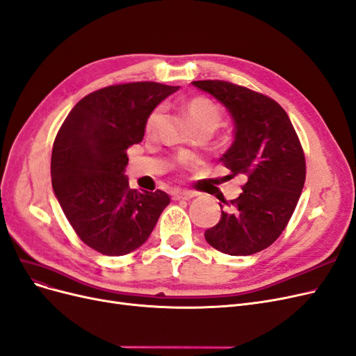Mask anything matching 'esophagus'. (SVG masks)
<instances>
[{
	"instance_id": "1",
	"label": "esophagus",
	"mask_w": 356,
	"mask_h": 356,
	"mask_svg": "<svg viewBox=\"0 0 356 356\" xmlns=\"http://www.w3.org/2000/svg\"><path fill=\"white\" fill-rule=\"evenodd\" d=\"M193 197H195L193 191H178L174 194V200H191Z\"/></svg>"
}]
</instances>
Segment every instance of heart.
Wrapping results in <instances>:
<instances>
[{"label": "heart", "mask_w": 356, "mask_h": 356, "mask_svg": "<svg viewBox=\"0 0 356 356\" xmlns=\"http://www.w3.org/2000/svg\"><path fill=\"white\" fill-rule=\"evenodd\" d=\"M186 107H187V113L197 131L213 132L220 125L222 113H220L219 107L215 103H212L211 100L203 99V97H195V99H191L187 103ZM162 113H163L162 106H157L156 108L152 110L150 115L145 119V131L147 132L154 131ZM179 162L182 165H187L191 162V159L187 156H181Z\"/></svg>", "instance_id": "1"}]
</instances>
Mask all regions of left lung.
Listing matches in <instances>:
<instances>
[{"instance_id": "8db88e82", "label": "left lung", "mask_w": 356, "mask_h": 356, "mask_svg": "<svg viewBox=\"0 0 356 356\" xmlns=\"http://www.w3.org/2000/svg\"><path fill=\"white\" fill-rule=\"evenodd\" d=\"M195 88L225 106L234 122V140L220 157L246 184L237 199H222L219 222L204 231L216 250L248 256L280 237L296 209L306 166L298 134L277 102L225 81H194Z\"/></svg>"}]
</instances>
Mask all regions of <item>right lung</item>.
Returning <instances> with one entry per match:
<instances>
[{
    "label": "right lung",
    "mask_w": 356,
    "mask_h": 356,
    "mask_svg": "<svg viewBox=\"0 0 356 356\" xmlns=\"http://www.w3.org/2000/svg\"><path fill=\"white\" fill-rule=\"evenodd\" d=\"M131 82L88 94L70 110L51 154L56 197L78 237L107 256L131 253L152 234L170 199L165 191L129 188L127 150L143 141L145 119L178 91Z\"/></svg>",
    "instance_id": "1"
}]
</instances>
